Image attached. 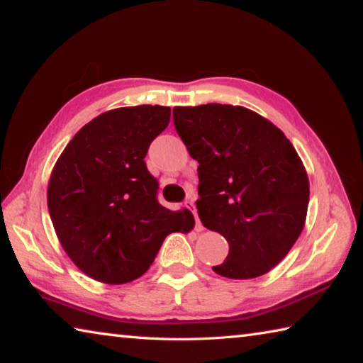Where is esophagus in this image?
Listing matches in <instances>:
<instances>
[{"instance_id":"34e87169","label":"esophagus","mask_w":363,"mask_h":363,"mask_svg":"<svg viewBox=\"0 0 363 363\" xmlns=\"http://www.w3.org/2000/svg\"><path fill=\"white\" fill-rule=\"evenodd\" d=\"M186 208L187 209H190L194 213V217H195V228L199 230H203V227H201V222H200V219H199V216H196V209H195V204H194V200L192 199H189L187 201H186Z\"/></svg>"}]
</instances>
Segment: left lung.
<instances>
[{
	"mask_svg": "<svg viewBox=\"0 0 363 363\" xmlns=\"http://www.w3.org/2000/svg\"><path fill=\"white\" fill-rule=\"evenodd\" d=\"M173 121L200 163V220L230 246L213 269L230 279L268 273L292 249L306 220L309 181L292 143L242 106H177Z\"/></svg>",
	"mask_w": 363,
	"mask_h": 363,
	"instance_id": "obj_1",
	"label": "left lung"
}]
</instances>
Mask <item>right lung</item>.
Returning <instances> with one entry per match:
<instances>
[{
  "label": "right lung",
  "mask_w": 363,
  "mask_h": 363,
  "mask_svg": "<svg viewBox=\"0 0 363 363\" xmlns=\"http://www.w3.org/2000/svg\"><path fill=\"white\" fill-rule=\"evenodd\" d=\"M167 106L108 111L77 131L48 189L55 233L74 265L106 284H125L152 265L169 233L190 232L194 216L157 200L159 181L144 162L168 127Z\"/></svg>",
  "instance_id": "obj_1"
}]
</instances>
